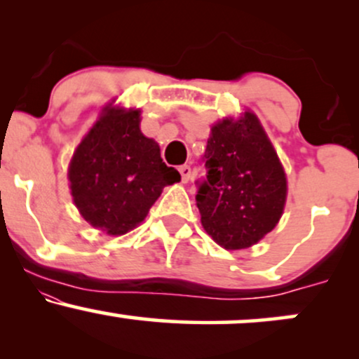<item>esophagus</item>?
<instances>
[{
  "instance_id": "obj_1",
  "label": "esophagus",
  "mask_w": 359,
  "mask_h": 359,
  "mask_svg": "<svg viewBox=\"0 0 359 359\" xmlns=\"http://www.w3.org/2000/svg\"><path fill=\"white\" fill-rule=\"evenodd\" d=\"M179 172H180V177H182V182L187 184L189 180H191V177H192L191 165H182L179 168Z\"/></svg>"
}]
</instances>
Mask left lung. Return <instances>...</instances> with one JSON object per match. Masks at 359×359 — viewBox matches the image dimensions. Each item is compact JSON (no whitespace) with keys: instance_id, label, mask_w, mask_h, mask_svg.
Masks as SVG:
<instances>
[{"instance_id":"obj_1","label":"left lung","mask_w":359,"mask_h":359,"mask_svg":"<svg viewBox=\"0 0 359 359\" xmlns=\"http://www.w3.org/2000/svg\"><path fill=\"white\" fill-rule=\"evenodd\" d=\"M197 180V208L209 236L243 250L277 226L287 197L285 172L258 118L222 119L212 126Z\"/></svg>"}]
</instances>
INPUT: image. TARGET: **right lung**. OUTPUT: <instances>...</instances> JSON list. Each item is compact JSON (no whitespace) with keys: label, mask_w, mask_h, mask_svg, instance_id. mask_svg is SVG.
<instances>
[{"label":"right lung","mask_w":359,"mask_h":359,"mask_svg":"<svg viewBox=\"0 0 359 359\" xmlns=\"http://www.w3.org/2000/svg\"><path fill=\"white\" fill-rule=\"evenodd\" d=\"M74 203L101 231L125 234L147 217L165 185L180 174L140 131V111L109 108L90 128L69 165Z\"/></svg>","instance_id":"1"}]
</instances>
